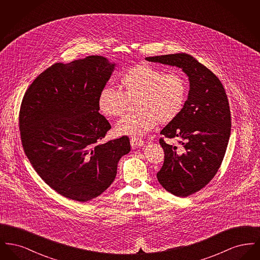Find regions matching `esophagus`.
I'll return each mask as SVG.
<instances>
[{
  "mask_svg": "<svg viewBox=\"0 0 260 260\" xmlns=\"http://www.w3.org/2000/svg\"><path fill=\"white\" fill-rule=\"evenodd\" d=\"M144 144V141L138 137H135L133 136L131 138V145L133 148H138V147H141L142 145Z\"/></svg>",
  "mask_w": 260,
  "mask_h": 260,
  "instance_id": "obj_1",
  "label": "esophagus"
}]
</instances>
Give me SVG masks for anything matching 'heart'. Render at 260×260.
<instances>
[{"label":"heart","mask_w":260,"mask_h":260,"mask_svg":"<svg viewBox=\"0 0 260 260\" xmlns=\"http://www.w3.org/2000/svg\"><path fill=\"white\" fill-rule=\"evenodd\" d=\"M121 89L103 87L99 93V110L106 118L124 115L128 101L136 113L127 115L115 125L118 136H143L158 123L169 124L182 112L187 86L178 72L164 74L149 65H136L121 77Z\"/></svg>","instance_id":"b5f03b06"}]
</instances>
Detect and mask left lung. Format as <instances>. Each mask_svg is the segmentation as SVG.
I'll use <instances>...</instances> for the list:
<instances>
[{"label": "left lung", "mask_w": 260, "mask_h": 260, "mask_svg": "<svg viewBox=\"0 0 260 260\" xmlns=\"http://www.w3.org/2000/svg\"><path fill=\"white\" fill-rule=\"evenodd\" d=\"M145 59L181 68L189 80L183 110L161 132L168 138H178L182 148L178 150L161 138L165 161L157 173L168 192L187 197L207 185L222 162L231 133L228 99L219 79L187 53Z\"/></svg>", "instance_id": "left-lung-1"}]
</instances>
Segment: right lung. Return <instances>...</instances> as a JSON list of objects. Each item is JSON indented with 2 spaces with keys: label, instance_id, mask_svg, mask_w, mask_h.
Listing matches in <instances>:
<instances>
[{
  "label": "right lung",
  "instance_id": "add662e5",
  "mask_svg": "<svg viewBox=\"0 0 260 260\" xmlns=\"http://www.w3.org/2000/svg\"><path fill=\"white\" fill-rule=\"evenodd\" d=\"M116 64L91 55L55 63L28 87L19 112L25 154L41 178L66 198L87 202L114 181L127 136L99 141L111 128L98 100Z\"/></svg>",
  "mask_w": 260,
  "mask_h": 260
}]
</instances>
